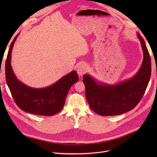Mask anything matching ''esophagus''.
<instances>
[{"instance_id":"obj_1","label":"esophagus","mask_w":157,"mask_h":157,"mask_svg":"<svg viewBox=\"0 0 157 157\" xmlns=\"http://www.w3.org/2000/svg\"><path fill=\"white\" fill-rule=\"evenodd\" d=\"M86 71H87V67L86 65L84 63L79 65L77 68V72L78 74V75L81 76H83V74L86 72Z\"/></svg>"}]
</instances>
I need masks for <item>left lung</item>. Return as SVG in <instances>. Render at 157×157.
Instances as JSON below:
<instances>
[{"instance_id":"obj_1","label":"left lung","mask_w":157,"mask_h":157,"mask_svg":"<svg viewBox=\"0 0 157 157\" xmlns=\"http://www.w3.org/2000/svg\"><path fill=\"white\" fill-rule=\"evenodd\" d=\"M141 42L144 59L141 68L130 79L109 85L97 82L88 74L83 76L88 103L97 114L114 116L133 109L143 98L151 77V59L143 38L137 34Z\"/></svg>"}]
</instances>
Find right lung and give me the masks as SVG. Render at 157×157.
I'll return each instance as SVG.
<instances>
[{"label":"right lung","mask_w":157,"mask_h":157,"mask_svg":"<svg viewBox=\"0 0 157 157\" xmlns=\"http://www.w3.org/2000/svg\"><path fill=\"white\" fill-rule=\"evenodd\" d=\"M18 35L12 41L6 60V83L15 103L22 111L40 116H53L63 109L70 88L78 82L76 71H72L46 88H34L24 85L15 76L11 65L13 48Z\"/></svg>","instance_id":"right-lung-1"}]
</instances>
